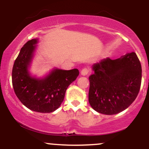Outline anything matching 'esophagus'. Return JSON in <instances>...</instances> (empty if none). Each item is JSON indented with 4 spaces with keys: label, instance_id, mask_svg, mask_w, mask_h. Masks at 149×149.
Returning a JSON list of instances; mask_svg holds the SVG:
<instances>
[{
    "label": "esophagus",
    "instance_id": "obj_1",
    "mask_svg": "<svg viewBox=\"0 0 149 149\" xmlns=\"http://www.w3.org/2000/svg\"><path fill=\"white\" fill-rule=\"evenodd\" d=\"M89 71H90V69H89L88 68L85 67L81 70V72L80 73H81V74L83 75V76H86L87 74H88Z\"/></svg>",
    "mask_w": 149,
    "mask_h": 149
}]
</instances>
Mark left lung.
<instances>
[{
  "instance_id": "left-lung-1",
  "label": "left lung",
  "mask_w": 149,
  "mask_h": 149,
  "mask_svg": "<svg viewBox=\"0 0 149 149\" xmlns=\"http://www.w3.org/2000/svg\"><path fill=\"white\" fill-rule=\"evenodd\" d=\"M89 76V103L100 113L113 115L135 100L141 83V66L134 52L116 59H102L93 65Z\"/></svg>"
}]
</instances>
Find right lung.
<instances>
[{"mask_svg": "<svg viewBox=\"0 0 149 149\" xmlns=\"http://www.w3.org/2000/svg\"><path fill=\"white\" fill-rule=\"evenodd\" d=\"M36 43L37 39H32L22 47L13 68V86L26 107L33 111L51 113L60 107L66 89L76 79L79 71L77 69H55L41 80L30 76L28 66Z\"/></svg>", "mask_w": 149, "mask_h": 149, "instance_id": "1", "label": "right lung"}]
</instances>
